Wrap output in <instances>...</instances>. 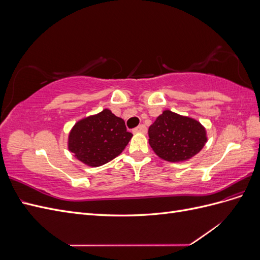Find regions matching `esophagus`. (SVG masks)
Wrapping results in <instances>:
<instances>
[{
    "label": "esophagus",
    "mask_w": 260,
    "mask_h": 260,
    "mask_svg": "<svg viewBox=\"0 0 260 260\" xmlns=\"http://www.w3.org/2000/svg\"><path fill=\"white\" fill-rule=\"evenodd\" d=\"M147 129L144 124H140L136 129H133V133H146Z\"/></svg>",
    "instance_id": "esophagus-1"
}]
</instances>
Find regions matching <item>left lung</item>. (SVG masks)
I'll return each mask as SVG.
<instances>
[{
    "label": "left lung",
    "instance_id": "1",
    "mask_svg": "<svg viewBox=\"0 0 260 260\" xmlns=\"http://www.w3.org/2000/svg\"><path fill=\"white\" fill-rule=\"evenodd\" d=\"M148 143L159 158L170 162L191 159L207 142L204 125L194 118L166 109L148 128Z\"/></svg>",
    "mask_w": 260,
    "mask_h": 260
}]
</instances>
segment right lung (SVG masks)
<instances>
[{
    "label": "right lung",
    "mask_w": 260,
    "mask_h": 260,
    "mask_svg": "<svg viewBox=\"0 0 260 260\" xmlns=\"http://www.w3.org/2000/svg\"><path fill=\"white\" fill-rule=\"evenodd\" d=\"M132 138L123 119L111 109L78 120L68 135V149L82 164L100 167L122 153Z\"/></svg>",
    "instance_id": "add662e5"
}]
</instances>
